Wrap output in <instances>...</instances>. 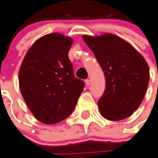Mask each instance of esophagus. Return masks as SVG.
Instances as JSON below:
<instances>
[{
	"instance_id": "esophagus-1",
	"label": "esophagus",
	"mask_w": 158,
	"mask_h": 158,
	"mask_svg": "<svg viewBox=\"0 0 158 158\" xmlns=\"http://www.w3.org/2000/svg\"><path fill=\"white\" fill-rule=\"evenodd\" d=\"M85 84H86V86H89L90 85V80L89 79H86L85 80Z\"/></svg>"
}]
</instances>
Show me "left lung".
<instances>
[{"mask_svg":"<svg viewBox=\"0 0 158 158\" xmlns=\"http://www.w3.org/2000/svg\"><path fill=\"white\" fill-rule=\"evenodd\" d=\"M82 38L106 77L105 92L98 102L100 114L112 121L129 117L139 108L148 86L149 67L144 57L127 41L112 33Z\"/></svg>","mask_w":158,"mask_h":158,"instance_id":"8db88e82","label":"left lung"}]
</instances>
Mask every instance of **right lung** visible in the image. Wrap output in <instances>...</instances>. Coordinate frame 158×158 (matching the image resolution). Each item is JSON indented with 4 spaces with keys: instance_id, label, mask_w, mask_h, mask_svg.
<instances>
[{
    "instance_id": "1",
    "label": "right lung",
    "mask_w": 158,
    "mask_h": 158,
    "mask_svg": "<svg viewBox=\"0 0 158 158\" xmlns=\"http://www.w3.org/2000/svg\"><path fill=\"white\" fill-rule=\"evenodd\" d=\"M73 38L59 33L41 37L26 52L19 70L23 100L33 116L46 125L72 113L84 86L75 78L68 56Z\"/></svg>"
}]
</instances>
